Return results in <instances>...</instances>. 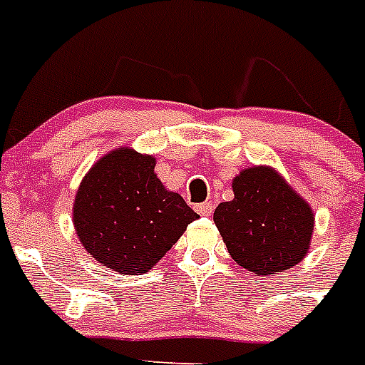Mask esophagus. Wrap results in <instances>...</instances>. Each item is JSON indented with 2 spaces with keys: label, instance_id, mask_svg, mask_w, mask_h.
Here are the masks:
<instances>
[{
  "label": "esophagus",
  "instance_id": "obj_1",
  "mask_svg": "<svg viewBox=\"0 0 365 365\" xmlns=\"http://www.w3.org/2000/svg\"><path fill=\"white\" fill-rule=\"evenodd\" d=\"M197 212L200 213V215H204V217H208V215H212V213H213V204L212 202L198 204Z\"/></svg>",
  "mask_w": 365,
  "mask_h": 365
}]
</instances>
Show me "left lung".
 Listing matches in <instances>:
<instances>
[{
	"instance_id": "8db88e82",
	"label": "left lung",
	"mask_w": 365,
	"mask_h": 365,
	"mask_svg": "<svg viewBox=\"0 0 365 365\" xmlns=\"http://www.w3.org/2000/svg\"><path fill=\"white\" fill-rule=\"evenodd\" d=\"M232 200L213 212L230 257L262 277L298 264L315 225L309 204L269 167L242 170L232 180Z\"/></svg>"
}]
</instances>
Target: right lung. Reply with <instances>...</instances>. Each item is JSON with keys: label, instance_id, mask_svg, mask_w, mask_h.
<instances>
[{"label": "right lung", "instance_id": "obj_1", "mask_svg": "<svg viewBox=\"0 0 365 365\" xmlns=\"http://www.w3.org/2000/svg\"><path fill=\"white\" fill-rule=\"evenodd\" d=\"M153 168L155 157L118 148L101 157L76 191V236L97 262L118 274H146L198 219Z\"/></svg>", "mask_w": 365, "mask_h": 365}]
</instances>
